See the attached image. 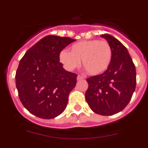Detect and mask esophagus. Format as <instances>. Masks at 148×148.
<instances>
[{
	"mask_svg": "<svg viewBox=\"0 0 148 148\" xmlns=\"http://www.w3.org/2000/svg\"><path fill=\"white\" fill-rule=\"evenodd\" d=\"M84 79V77H82V76H80V75H78L77 77V79L78 80V81H79V80H82V79Z\"/></svg>",
	"mask_w": 148,
	"mask_h": 148,
	"instance_id": "1",
	"label": "esophagus"
}]
</instances>
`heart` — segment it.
<instances>
[{
  "label": "heart",
  "mask_w": 148,
  "mask_h": 148,
  "mask_svg": "<svg viewBox=\"0 0 148 148\" xmlns=\"http://www.w3.org/2000/svg\"><path fill=\"white\" fill-rule=\"evenodd\" d=\"M112 51L107 41L97 39L84 40L74 43L69 48V52L62 51L59 62L68 71L79 66L80 60L88 74L96 76L104 73L111 64Z\"/></svg>",
  "instance_id": "obj_1"
}]
</instances>
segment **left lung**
Returning a JSON list of instances; mask_svg holds the SVG:
<instances>
[{
    "instance_id": "obj_1",
    "label": "left lung",
    "mask_w": 148,
    "mask_h": 148,
    "mask_svg": "<svg viewBox=\"0 0 148 148\" xmlns=\"http://www.w3.org/2000/svg\"><path fill=\"white\" fill-rule=\"evenodd\" d=\"M111 46L112 58L107 70L86 79L85 98L94 112L104 116L122 111L128 104L136 86V71L125 46L110 34L100 35Z\"/></svg>"
}]
</instances>
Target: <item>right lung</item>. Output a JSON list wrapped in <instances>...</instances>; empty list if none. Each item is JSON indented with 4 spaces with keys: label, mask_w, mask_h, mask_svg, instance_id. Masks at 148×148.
<instances>
[{
    "label": "right lung",
    "mask_w": 148,
    "mask_h": 148,
    "mask_svg": "<svg viewBox=\"0 0 148 148\" xmlns=\"http://www.w3.org/2000/svg\"><path fill=\"white\" fill-rule=\"evenodd\" d=\"M74 41L69 37L47 36L21 59L16 74V88L21 102L34 115L52 119L65 110L77 75L66 71L59 56Z\"/></svg>",
    "instance_id": "obj_1"
}]
</instances>
